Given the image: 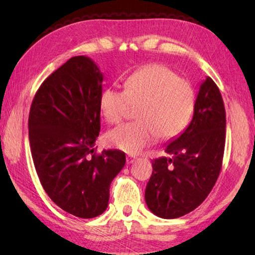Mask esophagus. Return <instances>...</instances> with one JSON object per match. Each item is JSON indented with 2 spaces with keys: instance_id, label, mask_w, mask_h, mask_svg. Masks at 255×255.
<instances>
[{
  "instance_id": "obj_1",
  "label": "esophagus",
  "mask_w": 255,
  "mask_h": 255,
  "mask_svg": "<svg viewBox=\"0 0 255 255\" xmlns=\"http://www.w3.org/2000/svg\"><path fill=\"white\" fill-rule=\"evenodd\" d=\"M137 159V157H135V156H130V155H128V156L126 157V162H127V164H131V163H133Z\"/></svg>"
}]
</instances>
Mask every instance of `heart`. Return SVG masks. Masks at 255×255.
Wrapping results in <instances>:
<instances>
[{"instance_id":"heart-1","label":"heart","mask_w":255,"mask_h":255,"mask_svg":"<svg viewBox=\"0 0 255 255\" xmlns=\"http://www.w3.org/2000/svg\"><path fill=\"white\" fill-rule=\"evenodd\" d=\"M195 91L187 80L161 64L144 66L124 84V91L106 89L99 97V107L110 124H119L131 107H137V122L112 129L109 144L129 154H136L156 138L179 136L190 123L195 109Z\"/></svg>"}]
</instances>
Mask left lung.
Wrapping results in <instances>:
<instances>
[{
  "instance_id": "8db88e82",
  "label": "left lung",
  "mask_w": 255,
  "mask_h": 255,
  "mask_svg": "<svg viewBox=\"0 0 255 255\" xmlns=\"http://www.w3.org/2000/svg\"><path fill=\"white\" fill-rule=\"evenodd\" d=\"M225 132L222 94L215 82L207 77L200 84L191 123L166 144L167 156L152 162L145 201L154 215L178 218L202 204L222 169Z\"/></svg>"
}]
</instances>
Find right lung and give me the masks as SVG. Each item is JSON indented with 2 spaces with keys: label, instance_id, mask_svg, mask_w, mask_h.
<instances>
[{
  "label": "right lung",
  "instance_id": "obj_1",
  "mask_svg": "<svg viewBox=\"0 0 255 255\" xmlns=\"http://www.w3.org/2000/svg\"><path fill=\"white\" fill-rule=\"evenodd\" d=\"M102 81L91 58L72 57L40 85L29 114L30 148L42 188L59 208L80 218L107 209L110 184L126 163L118 149L93 154Z\"/></svg>",
  "mask_w": 255,
  "mask_h": 255
}]
</instances>
